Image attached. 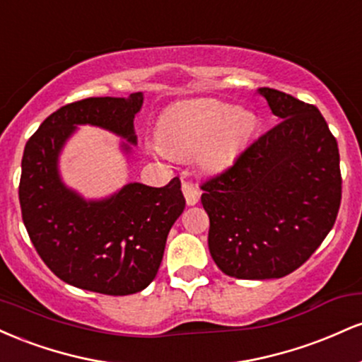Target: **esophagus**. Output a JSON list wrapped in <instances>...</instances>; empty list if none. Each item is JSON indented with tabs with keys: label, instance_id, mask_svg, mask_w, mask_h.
Masks as SVG:
<instances>
[{
	"label": "esophagus",
	"instance_id": "34e87169",
	"mask_svg": "<svg viewBox=\"0 0 362 362\" xmlns=\"http://www.w3.org/2000/svg\"><path fill=\"white\" fill-rule=\"evenodd\" d=\"M182 192H184L185 201L189 206L197 204L199 197H201V189L194 182H182Z\"/></svg>",
	"mask_w": 362,
	"mask_h": 362
}]
</instances>
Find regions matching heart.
Wrapping results in <instances>:
<instances>
[{
  "label": "heart",
  "mask_w": 362,
  "mask_h": 362,
  "mask_svg": "<svg viewBox=\"0 0 362 362\" xmlns=\"http://www.w3.org/2000/svg\"><path fill=\"white\" fill-rule=\"evenodd\" d=\"M255 120L250 112L213 98L180 102L163 112L158 122V151L177 158L199 153L209 170L226 167L250 138Z\"/></svg>",
  "instance_id": "heart-1"
}]
</instances>
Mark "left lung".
I'll use <instances>...</instances> for the list:
<instances>
[{
	"instance_id": "1",
	"label": "left lung",
	"mask_w": 362,
	"mask_h": 362,
	"mask_svg": "<svg viewBox=\"0 0 362 362\" xmlns=\"http://www.w3.org/2000/svg\"><path fill=\"white\" fill-rule=\"evenodd\" d=\"M279 119L202 182L213 260L236 279H277L301 267L337 219L342 175L337 139L311 103L259 88Z\"/></svg>"
}]
</instances>
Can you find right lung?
Instances as JSON below:
<instances>
[{
    "mask_svg": "<svg viewBox=\"0 0 362 362\" xmlns=\"http://www.w3.org/2000/svg\"><path fill=\"white\" fill-rule=\"evenodd\" d=\"M141 105L143 93L68 103L40 124L22 158L20 207L39 257L61 281L109 296L139 293L155 279L170 228L185 209L180 180L160 189L129 184L107 201L85 202L61 184L57 155L76 124L110 129L136 143Z\"/></svg>",
    "mask_w": 362,
    "mask_h": 362,
    "instance_id": "right-lung-1",
    "label": "right lung"
}]
</instances>
